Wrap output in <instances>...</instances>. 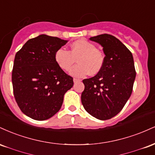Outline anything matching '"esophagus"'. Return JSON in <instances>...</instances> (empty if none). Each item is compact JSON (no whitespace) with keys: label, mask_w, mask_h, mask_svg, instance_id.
Listing matches in <instances>:
<instances>
[{"label":"esophagus","mask_w":155,"mask_h":155,"mask_svg":"<svg viewBox=\"0 0 155 155\" xmlns=\"http://www.w3.org/2000/svg\"><path fill=\"white\" fill-rule=\"evenodd\" d=\"M81 81V79H76V78H74V82H78V81Z\"/></svg>","instance_id":"1"}]
</instances>
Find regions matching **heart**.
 <instances>
[{
	"label": "heart",
	"mask_w": 155,
	"mask_h": 155,
	"mask_svg": "<svg viewBox=\"0 0 155 155\" xmlns=\"http://www.w3.org/2000/svg\"><path fill=\"white\" fill-rule=\"evenodd\" d=\"M54 57L58 65L65 71L68 70L76 59L78 64L71 69L70 74L77 77H82L89 72L91 75L97 74L105 61L104 52L96 49L95 44L84 39L73 42L69 51L59 49Z\"/></svg>",
	"instance_id": "obj_1"
}]
</instances>
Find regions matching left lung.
<instances>
[{
    "label": "left lung",
    "mask_w": 155,
    "mask_h": 155,
    "mask_svg": "<svg viewBox=\"0 0 155 155\" xmlns=\"http://www.w3.org/2000/svg\"><path fill=\"white\" fill-rule=\"evenodd\" d=\"M90 39L102 46L106 56L100 71L83 80L81 103L92 116L109 120L120 113L130 97L136 75L134 61L130 51L113 35L104 33Z\"/></svg>",
    "instance_id": "8db88e82"
}]
</instances>
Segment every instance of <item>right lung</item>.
Here are the masks:
<instances>
[{
  "label": "right lung",
  "mask_w": 155,
  "mask_h": 155,
  "mask_svg": "<svg viewBox=\"0 0 155 155\" xmlns=\"http://www.w3.org/2000/svg\"><path fill=\"white\" fill-rule=\"evenodd\" d=\"M66 43L58 37L40 35L16 53L12 74L14 96L21 111L33 120L54 116L74 85L73 78L55 60V52Z\"/></svg>",
  "instance_id": "right-lung-1"
}]
</instances>
